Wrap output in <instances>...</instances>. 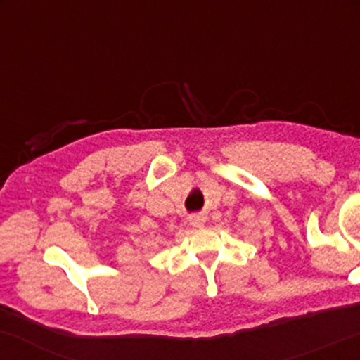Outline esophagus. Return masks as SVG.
Returning <instances> with one entry per match:
<instances>
[{"instance_id": "esophagus-1", "label": "esophagus", "mask_w": 360, "mask_h": 360, "mask_svg": "<svg viewBox=\"0 0 360 360\" xmlns=\"http://www.w3.org/2000/svg\"><path fill=\"white\" fill-rule=\"evenodd\" d=\"M205 221H206V217H203V214H191V217H189V223H191V226H194V229L203 226Z\"/></svg>"}]
</instances>
